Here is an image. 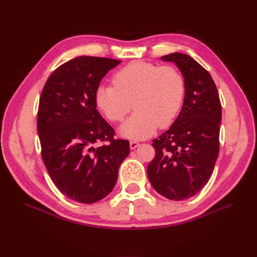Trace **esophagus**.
Here are the masks:
<instances>
[{
    "mask_svg": "<svg viewBox=\"0 0 257 257\" xmlns=\"http://www.w3.org/2000/svg\"><path fill=\"white\" fill-rule=\"evenodd\" d=\"M139 146V143L138 142H136V141H132V142H130V148L132 150H134V149H136V148Z\"/></svg>",
    "mask_w": 257,
    "mask_h": 257,
    "instance_id": "esophagus-1",
    "label": "esophagus"
}]
</instances>
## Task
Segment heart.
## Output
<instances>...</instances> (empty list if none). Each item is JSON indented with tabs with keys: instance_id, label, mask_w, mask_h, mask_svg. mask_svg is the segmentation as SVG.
Here are the masks:
<instances>
[{
	"instance_id": "1",
	"label": "heart",
	"mask_w": 257,
	"mask_h": 257,
	"mask_svg": "<svg viewBox=\"0 0 257 257\" xmlns=\"http://www.w3.org/2000/svg\"><path fill=\"white\" fill-rule=\"evenodd\" d=\"M112 82L113 85H98L94 102L111 122L125 118L133 102L135 112L120 127V133L126 138L149 137L158 126H169L181 109L185 82L173 66L134 61L119 69Z\"/></svg>"
}]
</instances>
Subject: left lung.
Listing matches in <instances>:
<instances>
[{"label": "left lung", "instance_id": "1", "mask_svg": "<svg viewBox=\"0 0 257 257\" xmlns=\"http://www.w3.org/2000/svg\"><path fill=\"white\" fill-rule=\"evenodd\" d=\"M161 60L174 62L180 69L185 94L173 125L153 141L155 157L147 174L162 196L182 200L196 195L212 175L219 155L222 107L211 76L192 57L174 52Z\"/></svg>", "mask_w": 257, "mask_h": 257}]
</instances>
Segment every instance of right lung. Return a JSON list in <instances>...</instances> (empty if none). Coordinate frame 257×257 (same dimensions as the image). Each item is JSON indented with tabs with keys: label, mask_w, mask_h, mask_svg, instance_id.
Returning a JSON list of instances; mask_svg holds the SVG:
<instances>
[{
	"label": "right lung",
	"mask_w": 257,
	"mask_h": 257,
	"mask_svg": "<svg viewBox=\"0 0 257 257\" xmlns=\"http://www.w3.org/2000/svg\"><path fill=\"white\" fill-rule=\"evenodd\" d=\"M121 63L78 57L59 66L46 81L37 113L44 164L62 194L82 204L103 199L114 188L130 143L96 109L94 93L104 76ZM107 144L96 148V142Z\"/></svg>",
	"instance_id": "right-lung-1"
}]
</instances>
